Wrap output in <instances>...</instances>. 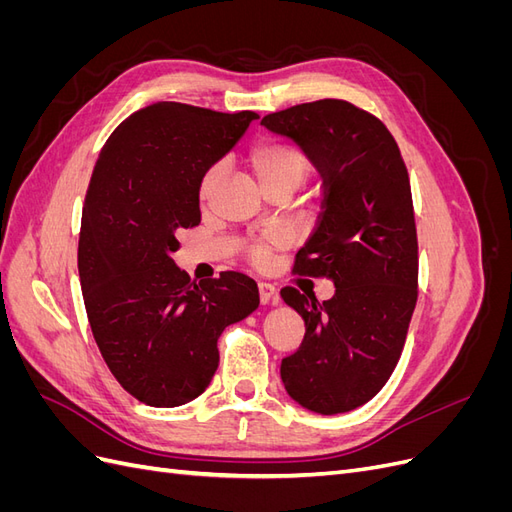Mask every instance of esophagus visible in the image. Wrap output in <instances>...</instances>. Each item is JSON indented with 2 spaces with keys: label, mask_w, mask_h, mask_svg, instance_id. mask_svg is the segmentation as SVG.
<instances>
[{
  "label": "esophagus",
  "mask_w": 512,
  "mask_h": 512,
  "mask_svg": "<svg viewBox=\"0 0 512 512\" xmlns=\"http://www.w3.org/2000/svg\"><path fill=\"white\" fill-rule=\"evenodd\" d=\"M258 292H260V303H262V305H269V303H277V301H280V292H277V288H275L273 284L260 282V284H258Z\"/></svg>",
  "instance_id": "34e87169"
}]
</instances>
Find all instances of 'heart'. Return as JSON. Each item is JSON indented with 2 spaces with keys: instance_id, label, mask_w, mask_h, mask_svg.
<instances>
[{
  "instance_id": "obj_1",
  "label": "heart",
  "mask_w": 512,
  "mask_h": 512,
  "mask_svg": "<svg viewBox=\"0 0 512 512\" xmlns=\"http://www.w3.org/2000/svg\"><path fill=\"white\" fill-rule=\"evenodd\" d=\"M250 166L265 190L275 188V185H294L297 188L307 173V160L303 153L297 147L277 141L256 143L250 151ZM222 173L224 164L220 162L207 168V173L200 179V198H207L213 192ZM286 243L288 235L284 230H269L252 245L250 256L254 262H265L271 252L280 250Z\"/></svg>"
}]
</instances>
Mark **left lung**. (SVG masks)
<instances>
[{
    "instance_id": "left-lung-1",
    "label": "left lung",
    "mask_w": 512,
    "mask_h": 512,
    "mask_svg": "<svg viewBox=\"0 0 512 512\" xmlns=\"http://www.w3.org/2000/svg\"><path fill=\"white\" fill-rule=\"evenodd\" d=\"M260 123L297 143L322 177L320 220L294 271L335 286L322 303L282 290L305 322L303 344L282 361V382L305 410L344 414L391 378L416 305L408 170L384 123L346 100L299 104Z\"/></svg>"
}]
</instances>
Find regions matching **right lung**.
<instances>
[{
	"label": "right lung",
	"instance_id": "right-lung-1",
	"mask_svg": "<svg viewBox=\"0 0 512 512\" xmlns=\"http://www.w3.org/2000/svg\"><path fill=\"white\" fill-rule=\"evenodd\" d=\"M258 119L156 102L108 136L83 205L79 275L91 333L117 382L153 408L203 393L218 339L258 307V286L224 271L200 280L177 267V235L200 224V179Z\"/></svg>",
	"mask_w": 512,
	"mask_h": 512
}]
</instances>
